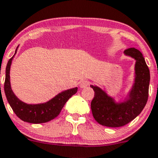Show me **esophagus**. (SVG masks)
Instances as JSON below:
<instances>
[{
    "label": "esophagus",
    "instance_id": "esophagus-1",
    "mask_svg": "<svg viewBox=\"0 0 158 158\" xmlns=\"http://www.w3.org/2000/svg\"><path fill=\"white\" fill-rule=\"evenodd\" d=\"M89 82H88V81L83 80L80 82V84H79V86H80V88L83 89V88L87 87V86H89Z\"/></svg>",
    "mask_w": 158,
    "mask_h": 158
}]
</instances>
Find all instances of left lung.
Masks as SVG:
<instances>
[{
	"label": "left lung",
	"mask_w": 158,
	"mask_h": 158,
	"mask_svg": "<svg viewBox=\"0 0 158 158\" xmlns=\"http://www.w3.org/2000/svg\"><path fill=\"white\" fill-rule=\"evenodd\" d=\"M126 56L135 61L134 82L132 89L123 101H117L99 86L90 85L94 90L91 101L93 116L97 122L107 127H121L139 115L148 99L150 70L142 53L135 48L124 51Z\"/></svg>",
	"instance_id": "obj_1"
}]
</instances>
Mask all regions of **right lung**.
Wrapping results in <instances>:
<instances>
[{
	"label": "right lung",
	"mask_w": 158,
	"mask_h": 158,
	"mask_svg": "<svg viewBox=\"0 0 158 158\" xmlns=\"http://www.w3.org/2000/svg\"><path fill=\"white\" fill-rule=\"evenodd\" d=\"M18 48L19 46L16 48L14 56L17 52ZM14 56L8 61L6 66L4 82V93L13 111L21 120L29 123H44L55 118L60 114L61 109L63 108L68 100L72 95L76 94L78 88L75 87L62 91L50 101L41 104H31L23 102L16 97L11 86L10 69Z\"/></svg>",
	"instance_id": "obj_1"
}]
</instances>
